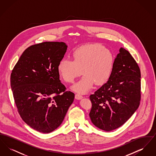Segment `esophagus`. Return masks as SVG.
Here are the masks:
<instances>
[{"label": "esophagus", "mask_w": 156, "mask_h": 156, "mask_svg": "<svg viewBox=\"0 0 156 156\" xmlns=\"http://www.w3.org/2000/svg\"><path fill=\"white\" fill-rule=\"evenodd\" d=\"M75 98L78 100H80V99H81L83 98V97L80 94H75Z\"/></svg>", "instance_id": "34e87169"}]
</instances>
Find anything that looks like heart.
<instances>
[{
    "mask_svg": "<svg viewBox=\"0 0 156 156\" xmlns=\"http://www.w3.org/2000/svg\"><path fill=\"white\" fill-rule=\"evenodd\" d=\"M73 60L63 58L59 61V74L67 82H73L82 73L81 78L72 87L79 93H85L94 83L101 85L111 75L115 63L113 53L99 44L85 45L72 53Z\"/></svg>",
    "mask_w": 156,
    "mask_h": 156,
    "instance_id": "1",
    "label": "heart"
}]
</instances>
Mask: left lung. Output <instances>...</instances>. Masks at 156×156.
<instances>
[{
  "label": "left lung",
  "instance_id": "8db88e82",
  "mask_svg": "<svg viewBox=\"0 0 156 156\" xmlns=\"http://www.w3.org/2000/svg\"><path fill=\"white\" fill-rule=\"evenodd\" d=\"M140 78L137 62L121 47L108 81L89 97L92 123L106 132L122 126L139 106Z\"/></svg>",
  "mask_w": 156,
  "mask_h": 156
}]
</instances>
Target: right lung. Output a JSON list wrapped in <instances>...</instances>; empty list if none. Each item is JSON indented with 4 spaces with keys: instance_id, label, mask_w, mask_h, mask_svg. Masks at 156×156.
<instances>
[{
    "instance_id": "add662e5",
    "label": "right lung",
    "mask_w": 156,
    "mask_h": 156,
    "mask_svg": "<svg viewBox=\"0 0 156 156\" xmlns=\"http://www.w3.org/2000/svg\"><path fill=\"white\" fill-rule=\"evenodd\" d=\"M64 42H44L27 48L10 76V85L23 121L43 133L59 127L74 94L61 82L58 66L67 51Z\"/></svg>"
}]
</instances>
